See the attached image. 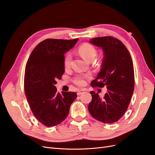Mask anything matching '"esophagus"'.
<instances>
[{
  "label": "esophagus",
  "mask_w": 155,
  "mask_h": 155,
  "mask_svg": "<svg viewBox=\"0 0 155 155\" xmlns=\"http://www.w3.org/2000/svg\"><path fill=\"white\" fill-rule=\"evenodd\" d=\"M83 92H84V90H79V91L77 92V94H78V95H81Z\"/></svg>",
  "instance_id": "1"
}]
</instances>
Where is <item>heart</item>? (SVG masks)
<instances>
[{
  "mask_svg": "<svg viewBox=\"0 0 155 155\" xmlns=\"http://www.w3.org/2000/svg\"><path fill=\"white\" fill-rule=\"evenodd\" d=\"M78 51L82 57L87 61L94 60L97 54V51L94 46L89 43H84L79 47ZM72 54L67 53L64 60V64L65 68H69L71 66L72 61ZM89 75H79L74 79V82L78 86H83L85 84V79L88 78Z\"/></svg>",
  "mask_w": 155,
  "mask_h": 155,
  "instance_id": "heart-1",
  "label": "heart"
}]
</instances>
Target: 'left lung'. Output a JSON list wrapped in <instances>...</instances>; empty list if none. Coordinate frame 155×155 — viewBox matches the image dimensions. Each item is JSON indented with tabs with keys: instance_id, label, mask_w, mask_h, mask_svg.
I'll use <instances>...</instances> for the list:
<instances>
[{
	"instance_id": "obj_1",
	"label": "left lung",
	"mask_w": 155,
	"mask_h": 155,
	"mask_svg": "<svg viewBox=\"0 0 155 155\" xmlns=\"http://www.w3.org/2000/svg\"><path fill=\"white\" fill-rule=\"evenodd\" d=\"M90 42L104 51L101 71L91 85L106 86L107 91L102 99L97 93L91 91L88 110L97 120L113 123L125 114L131 101L135 85L133 61L126 46L113 37H99Z\"/></svg>"
}]
</instances>
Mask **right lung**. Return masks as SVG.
<instances>
[{
    "label": "right lung",
    "mask_w": 155,
    "mask_h": 155,
    "mask_svg": "<svg viewBox=\"0 0 155 155\" xmlns=\"http://www.w3.org/2000/svg\"><path fill=\"white\" fill-rule=\"evenodd\" d=\"M78 40H44L35 47L28 59L24 77L25 93L34 115L46 127H54L62 122L77 97L75 92L59 94L54 84L65 72L64 54Z\"/></svg>",
    "instance_id": "obj_1"
}]
</instances>
